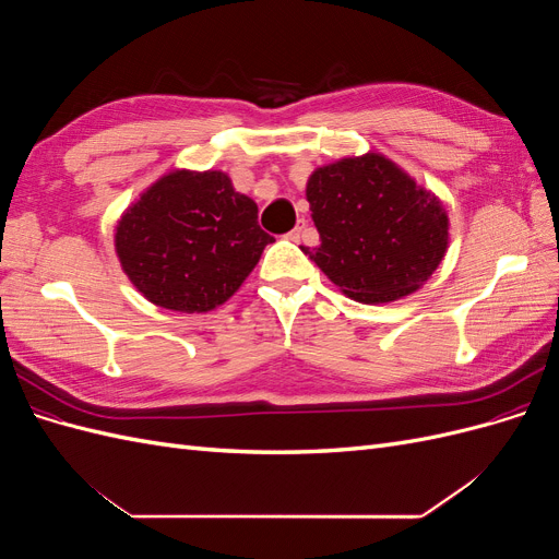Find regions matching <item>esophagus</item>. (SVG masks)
<instances>
[{"label":"esophagus","mask_w":559,"mask_h":559,"mask_svg":"<svg viewBox=\"0 0 559 559\" xmlns=\"http://www.w3.org/2000/svg\"><path fill=\"white\" fill-rule=\"evenodd\" d=\"M306 218H300V222H298V226L289 233V235H286V238H289L292 242H300V235H302V230H306Z\"/></svg>","instance_id":"34e87169"}]
</instances>
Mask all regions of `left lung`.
Listing matches in <instances>:
<instances>
[{"label": "left lung", "instance_id": "obj_1", "mask_svg": "<svg viewBox=\"0 0 559 559\" xmlns=\"http://www.w3.org/2000/svg\"><path fill=\"white\" fill-rule=\"evenodd\" d=\"M306 195L319 245L302 253L366 306L415 294L450 247L441 198L376 151L317 167Z\"/></svg>", "mask_w": 559, "mask_h": 559}]
</instances>
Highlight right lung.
Returning a JSON list of instances; mask_svg holds the SVG:
<instances>
[{"mask_svg": "<svg viewBox=\"0 0 559 559\" xmlns=\"http://www.w3.org/2000/svg\"><path fill=\"white\" fill-rule=\"evenodd\" d=\"M273 238L257 202L222 170H173L121 214L114 233L123 273L146 300L175 312L216 310L240 289Z\"/></svg>", "mask_w": 559, "mask_h": 559, "instance_id": "add662e5", "label": "right lung"}]
</instances>
